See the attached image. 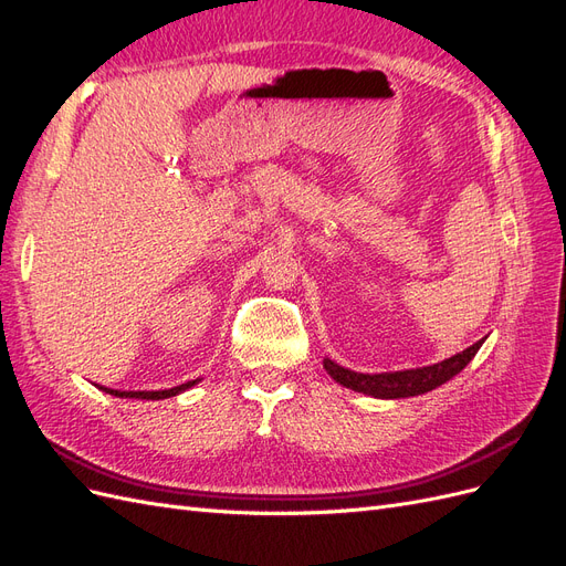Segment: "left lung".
Returning <instances> with one entry per match:
<instances>
[{"label":"left lung","mask_w":566,"mask_h":566,"mask_svg":"<svg viewBox=\"0 0 566 566\" xmlns=\"http://www.w3.org/2000/svg\"><path fill=\"white\" fill-rule=\"evenodd\" d=\"M482 345L484 339H479L465 352H460L451 358H443V361L424 366V368H408V370H394V373H356V370L337 366L335 361H331V358H323V368L328 370L331 378L342 387L368 394L373 399H408V397H418V394H424V391H432L443 382H449L453 375H458L472 361L474 354Z\"/></svg>","instance_id":"obj_1"}]
</instances>
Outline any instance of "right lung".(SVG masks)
I'll list each match as a JSON object with an SVG mask.
<instances>
[{
  "mask_svg": "<svg viewBox=\"0 0 566 566\" xmlns=\"http://www.w3.org/2000/svg\"><path fill=\"white\" fill-rule=\"evenodd\" d=\"M193 385H198V380H191V382H184L179 387H172V389H158V391H119V389H108V387H98L104 389L106 394H113V397H119V399H146V401H160V399H169V397H177V394L191 389Z\"/></svg>",
  "mask_w": 566,
  "mask_h": 566,
  "instance_id": "obj_1",
  "label": "right lung"
}]
</instances>
